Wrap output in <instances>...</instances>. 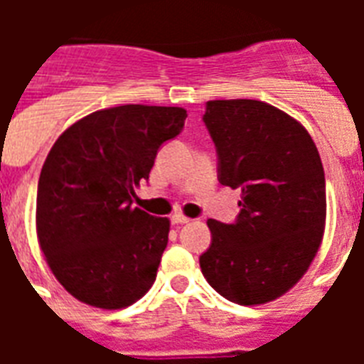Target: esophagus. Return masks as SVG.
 I'll list each match as a JSON object with an SVG mask.
<instances>
[{"instance_id":"obj_1","label":"esophagus","mask_w":364,"mask_h":364,"mask_svg":"<svg viewBox=\"0 0 364 364\" xmlns=\"http://www.w3.org/2000/svg\"><path fill=\"white\" fill-rule=\"evenodd\" d=\"M191 221L188 217L181 215V213H176V215H171V225H187Z\"/></svg>"}]
</instances>
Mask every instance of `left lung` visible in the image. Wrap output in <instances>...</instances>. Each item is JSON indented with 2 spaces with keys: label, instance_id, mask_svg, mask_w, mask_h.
<instances>
[{
  "label": "left lung",
  "instance_id": "1",
  "mask_svg": "<svg viewBox=\"0 0 364 364\" xmlns=\"http://www.w3.org/2000/svg\"><path fill=\"white\" fill-rule=\"evenodd\" d=\"M217 151L221 185L240 188L236 221L210 219L200 268L230 302L264 304L304 276L325 228L321 159L293 117L259 100H215L202 117Z\"/></svg>",
  "mask_w": 364,
  "mask_h": 364
}]
</instances>
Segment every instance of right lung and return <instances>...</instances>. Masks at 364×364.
I'll return each mask as SVG.
<instances>
[{
  "mask_svg": "<svg viewBox=\"0 0 364 364\" xmlns=\"http://www.w3.org/2000/svg\"><path fill=\"white\" fill-rule=\"evenodd\" d=\"M187 111L119 105L70 126L37 183V238L50 270L85 304L119 310L156 279L170 221L132 205Z\"/></svg>",
  "mask_w": 364,
  "mask_h": 364,
  "instance_id": "add662e5",
  "label": "right lung"
}]
</instances>
